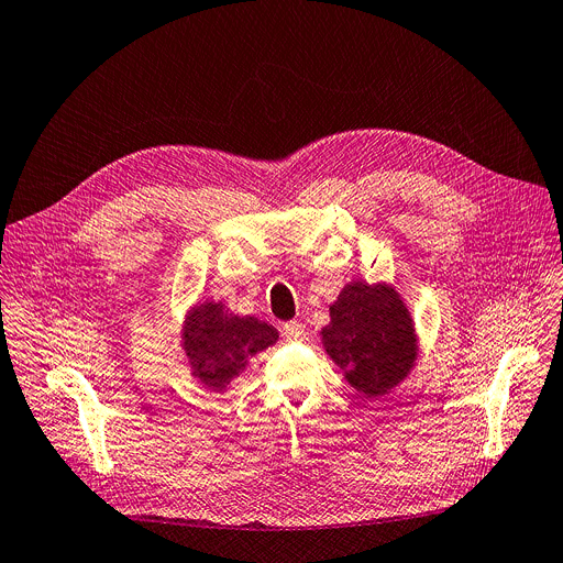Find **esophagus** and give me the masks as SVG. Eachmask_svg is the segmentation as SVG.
Returning <instances> with one entry per match:
<instances>
[{"label":"esophagus","mask_w":563,"mask_h":563,"mask_svg":"<svg viewBox=\"0 0 563 563\" xmlns=\"http://www.w3.org/2000/svg\"><path fill=\"white\" fill-rule=\"evenodd\" d=\"M284 335L288 338V340H305L307 338V331H305V324L301 322H286L284 324Z\"/></svg>","instance_id":"obj_1"}]
</instances>
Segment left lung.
Masks as SVG:
<instances>
[{
    "label": "left lung",
    "mask_w": 563,
    "mask_h": 563,
    "mask_svg": "<svg viewBox=\"0 0 563 563\" xmlns=\"http://www.w3.org/2000/svg\"><path fill=\"white\" fill-rule=\"evenodd\" d=\"M322 347L356 393L383 397L417 365L419 338L401 292L387 282L352 279L329 307Z\"/></svg>",
    "instance_id": "left-lung-1"
}]
</instances>
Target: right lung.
<instances>
[{"label": "right lung", "instance_id": "obj_1", "mask_svg": "<svg viewBox=\"0 0 563 563\" xmlns=\"http://www.w3.org/2000/svg\"><path fill=\"white\" fill-rule=\"evenodd\" d=\"M180 338L191 376L223 393L252 356L273 347L279 333L264 320L232 313L223 301H200L187 311Z\"/></svg>", "mask_w": 563, "mask_h": 563}]
</instances>
